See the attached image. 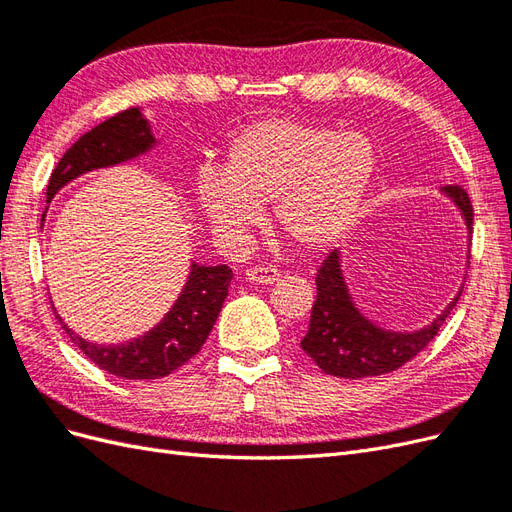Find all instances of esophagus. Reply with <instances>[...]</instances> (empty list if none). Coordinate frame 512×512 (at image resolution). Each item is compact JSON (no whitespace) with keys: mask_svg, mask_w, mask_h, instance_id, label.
<instances>
[{"mask_svg":"<svg viewBox=\"0 0 512 512\" xmlns=\"http://www.w3.org/2000/svg\"><path fill=\"white\" fill-rule=\"evenodd\" d=\"M245 280L252 284H273L280 280V271L271 267H256L245 271Z\"/></svg>","mask_w":512,"mask_h":512,"instance_id":"34e87169","label":"esophagus"}]
</instances>
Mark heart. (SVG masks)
<instances>
[{
  "instance_id": "1",
  "label": "heart",
  "mask_w": 512,
  "mask_h": 512,
  "mask_svg": "<svg viewBox=\"0 0 512 512\" xmlns=\"http://www.w3.org/2000/svg\"><path fill=\"white\" fill-rule=\"evenodd\" d=\"M378 173V147L363 130L269 117L232 138L222 177L200 173L196 205L209 226L235 237L273 203L282 235L303 250L337 243L359 222Z\"/></svg>"
}]
</instances>
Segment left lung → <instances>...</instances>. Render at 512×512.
Listing matches in <instances>:
<instances>
[{"label":"left lung","mask_w":512,"mask_h":512,"mask_svg":"<svg viewBox=\"0 0 512 512\" xmlns=\"http://www.w3.org/2000/svg\"><path fill=\"white\" fill-rule=\"evenodd\" d=\"M442 194L459 211L463 224L472 232V205L468 194L457 185L442 188ZM318 297L309 318V331L301 339V348L312 356L316 365L337 378H369L399 369L421 352L453 312L461 290L429 324L414 331L384 329L369 320L356 307L346 275L342 250H333L316 277Z\"/></svg>","instance_id":"obj_1"}]
</instances>
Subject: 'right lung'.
I'll use <instances>...</instances> for the list:
<instances>
[{
	"instance_id": "1",
	"label": "right lung",
	"mask_w": 512,
	"mask_h": 512,
	"mask_svg": "<svg viewBox=\"0 0 512 512\" xmlns=\"http://www.w3.org/2000/svg\"><path fill=\"white\" fill-rule=\"evenodd\" d=\"M158 138L151 132V123L141 108H128L111 119H106L94 130L83 134L59 160L46 185V203L51 205L53 196L85 173L98 168H111L138 160L156 149ZM49 211V207H46ZM42 213V224L44 215ZM232 271L226 265L205 267L192 262L188 280H185L177 301L168 309L164 318L145 335L134 337L123 344H94L76 335L68 324L59 320L61 329L72 339L91 363H96L108 374L126 380H153L173 374L183 363H188L200 352L218 320Z\"/></svg>"
}]
</instances>
